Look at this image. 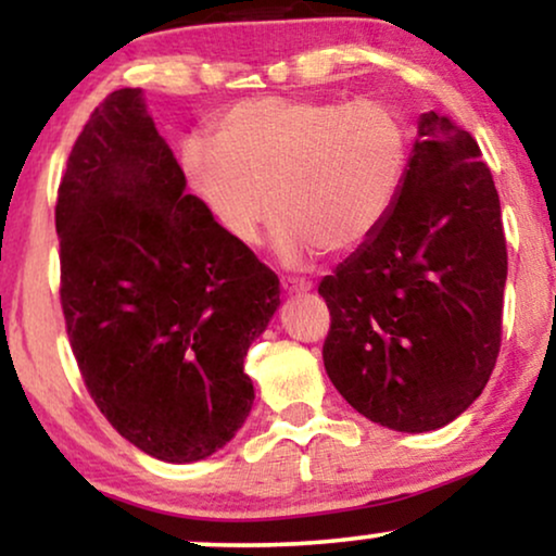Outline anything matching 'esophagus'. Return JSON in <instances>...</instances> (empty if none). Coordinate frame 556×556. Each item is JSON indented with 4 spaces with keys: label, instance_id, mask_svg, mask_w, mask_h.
Returning <instances> with one entry per match:
<instances>
[{
    "label": "esophagus",
    "instance_id": "1",
    "mask_svg": "<svg viewBox=\"0 0 556 556\" xmlns=\"http://www.w3.org/2000/svg\"><path fill=\"white\" fill-rule=\"evenodd\" d=\"M282 287H285V292L300 294V292L311 290V282H305V279H292V277H287V279H282Z\"/></svg>",
    "mask_w": 556,
    "mask_h": 556
}]
</instances>
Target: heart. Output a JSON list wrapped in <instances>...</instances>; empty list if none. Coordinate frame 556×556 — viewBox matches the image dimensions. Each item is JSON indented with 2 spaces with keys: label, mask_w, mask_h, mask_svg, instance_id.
<instances>
[{
  "label": "heart",
  "mask_w": 556,
  "mask_h": 556,
  "mask_svg": "<svg viewBox=\"0 0 556 556\" xmlns=\"http://www.w3.org/2000/svg\"><path fill=\"white\" fill-rule=\"evenodd\" d=\"M210 138L181 146L189 187L243 249L258 243L269 202L271 243L287 262L367 241L395 205L410 153L403 117L377 100H245Z\"/></svg>",
  "instance_id": "heart-1"
}]
</instances>
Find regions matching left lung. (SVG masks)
Segmentation results:
<instances>
[{"mask_svg":"<svg viewBox=\"0 0 556 556\" xmlns=\"http://www.w3.org/2000/svg\"><path fill=\"white\" fill-rule=\"evenodd\" d=\"M505 274L501 197L480 146L428 112L390 215L318 287L330 382L379 426H446L495 369Z\"/></svg>","mask_w":556,"mask_h":556,"instance_id":"obj_1","label":"left lung"}]
</instances>
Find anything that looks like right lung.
Wrapping results in <instances>:
<instances>
[{
  "label": "right lung",
  "instance_id": "obj_1",
  "mask_svg": "<svg viewBox=\"0 0 556 556\" xmlns=\"http://www.w3.org/2000/svg\"><path fill=\"white\" fill-rule=\"evenodd\" d=\"M185 187L143 89H117L76 138L55 200L61 307L84 384L123 439L177 465L243 426V359L279 305L277 274Z\"/></svg>",
  "mask_w": 556,
  "mask_h": 556
}]
</instances>
